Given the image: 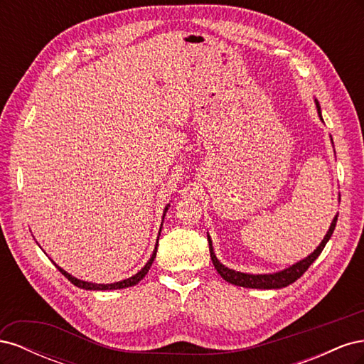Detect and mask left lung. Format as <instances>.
Here are the masks:
<instances>
[{"instance_id": "obj_1", "label": "left lung", "mask_w": 364, "mask_h": 364, "mask_svg": "<svg viewBox=\"0 0 364 364\" xmlns=\"http://www.w3.org/2000/svg\"><path fill=\"white\" fill-rule=\"evenodd\" d=\"M316 107H317V114L322 118V112H321V105L316 100ZM337 217L338 214L334 217L331 226H329L326 235L323 237L322 243L317 246V249L310 253L306 258L301 259L299 262L293 264L289 269H284L281 272L277 273H266V274H250V273H241V272H235L232 269H228L226 266H223L222 262H220L215 257L214 253V247H213V241L211 237L208 235V243H209V253H211V259L215 270L218 272L220 277H222L225 281L238 285V287H246V289H261V290H272V289H282V287H287V285L293 284L296 279H299L302 274L308 270V267L311 266V264L316 261V258L321 255L325 245L328 243V240L331 238L334 229H336V223H337Z\"/></svg>"}]
</instances>
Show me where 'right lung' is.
Masks as SVG:
<instances>
[{
    "label": "right lung",
    "mask_w": 364,
    "mask_h": 364,
    "mask_svg": "<svg viewBox=\"0 0 364 364\" xmlns=\"http://www.w3.org/2000/svg\"><path fill=\"white\" fill-rule=\"evenodd\" d=\"M168 206H170V205L165 206V209H164V215H165V213H167ZM162 218H164V217H162ZM159 235H161V234H159ZM158 240H159V237H158ZM156 250H158V241H156V247H155V250H153V255L150 257V259L147 261V264H146L144 267H142L136 274H134V277H130V278L123 279V281H118V282H112V284H95V282L80 281V279L74 278L73 274H70L68 272H65L62 267H59L58 264L54 262V261H53V264L59 269V272L63 274L65 278H68V281H71V282L75 285V287L85 289V290H118V289H127V287H132V285H136L142 278L146 277L147 272H149V270H150V267H151L153 261H155V258H156Z\"/></svg>",
    "instance_id": "right-lung-1"
}]
</instances>
